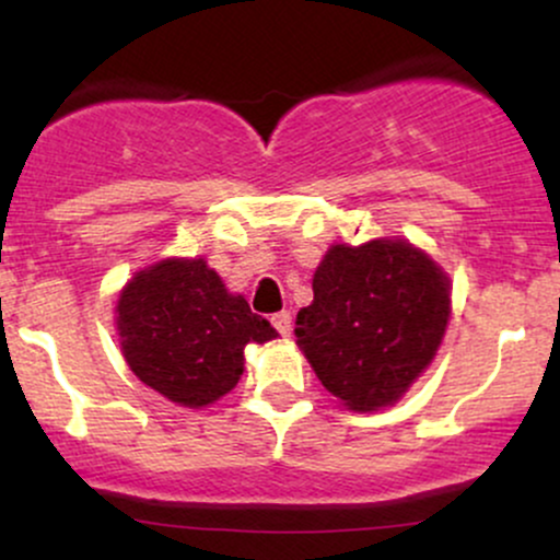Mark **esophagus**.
<instances>
[{
    "label": "esophagus",
    "instance_id": "obj_1",
    "mask_svg": "<svg viewBox=\"0 0 560 560\" xmlns=\"http://www.w3.org/2000/svg\"><path fill=\"white\" fill-rule=\"evenodd\" d=\"M271 324H273V329L281 334V337H289V334H292V316H289L287 311L276 313V316L271 318Z\"/></svg>",
    "mask_w": 560,
    "mask_h": 560
}]
</instances>
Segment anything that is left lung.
Masks as SVG:
<instances>
[{
    "mask_svg": "<svg viewBox=\"0 0 560 560\" xmlns=\"http://www.w3.org/2000/svg\"><path fill=\"white\" fill-rule=\"evenodd\" d=\"M450 318V279L405 240L334 244L298 313L300 350L350 410L395 405L434 361Z\"/></svg>",
    "mask_w": 560,
    "mask_h": 560,
    "instance_id": "obj_1",
    "label": "left lung"
}]
</instances>
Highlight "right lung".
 I'll list each match as a JSON object with an SVG mask.
<instances>
[{"mask_svg":"<svg viewBox=\"0 0 560 560\" xmlns=\"http://www.w3.org/2000/svg\"><path fill=\"white\" fill-rule=\"evenodd\" d=\"M115 326L128 369L184 408L221 400L240 382L244 347L279 337L202 258L139 271L120 292Z\"/></svg>","mask_w":560,"mask_h":560,"instance_id":"add662e5","label":"right lung"}]
</instances>
